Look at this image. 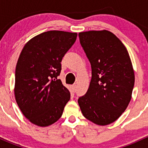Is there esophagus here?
Segmentation results:
<instances>
[{"instance_id":"1","label":"esophagus","mask_w":148,"mask_h":148,"mask_svg":"<svg viewBox=\"0 0 148 148\" xmlns=\"http://www.w3.org/2000/svg\"><path fill=\"white\" fill-rule=\"evenodd\" d=\"M71 87H72L73 90L75 91L76 89H77V84H73L72 86H71Z\"/></svg>"}]
</instances>
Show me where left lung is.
Wrapping results in <instances>:
<instances>
[{
    "label": "left lung",
    "instance_id": "1",
    "mask_svg": "<svg viewBox=\"0 0 148 148\" xmlns=\"http://www.w3.org/2000/svg\"><path fill=\"white\" fill-rule=\"evenodd\" d=\"M92 68L87 92L78 99L84 117L99 125L112 123L125 112L132 97L135 74L126 47L110 31L79 34Z\"/></svg>",
    "mask_w": 148,
    "mask_h": 148
}]
</instances>
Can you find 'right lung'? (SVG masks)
I'll return each instance as SVG.
<instances>
[{
    "instance_id": "add662e5",
    "label": "right lung",
    "mask_w": 148,
    "mask_h": 148,
    "mask_svg": "<svg viewBox=\"0 0 148 148\" xmlns=\"http://www.w3.org/2000/svg\"><path fill=\"white\" fill-rule=\"evenodd\" d=\"M77 37V33L46 31L22 49L16 67L14 94L21 111L31 123L46 127L62 117L70 92L58 76L62 58Z\"/></svg>"
}]
</instances>
